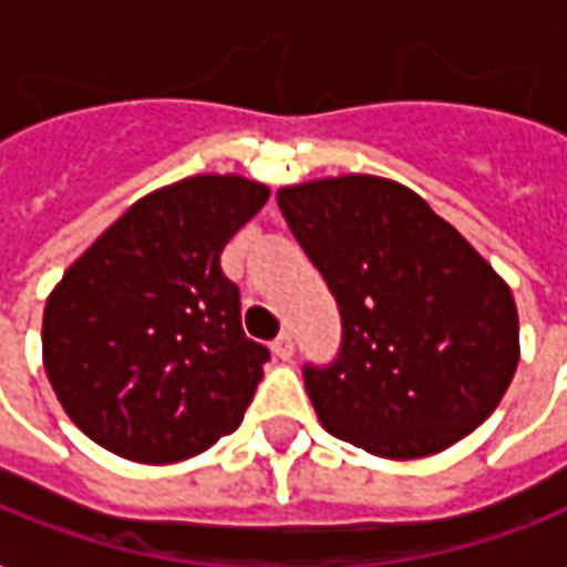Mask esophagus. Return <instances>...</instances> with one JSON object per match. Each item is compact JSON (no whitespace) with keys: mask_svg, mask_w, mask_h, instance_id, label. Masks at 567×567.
<instances>
[{"mask_svg":"<svg viewBox=\"0 0 567 567\" xmlns=\"http://www.w3.org/2000/svg\"><path fill=\"white\" fill-rule=\"evenodd\" d=\"M272 352H276V355H279V359H291V355H295V340H291V334H288V331H282V334H279V338L272 340Z\"/></svg>","mask_w":567,"mask_h":567,"instance_id":"esophagus-1","label":"esophagus"}]
</instances>
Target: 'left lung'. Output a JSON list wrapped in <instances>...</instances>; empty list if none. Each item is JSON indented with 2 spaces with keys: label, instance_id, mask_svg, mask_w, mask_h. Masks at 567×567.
Returning a JSON list of instances; mask_svg holds the SVG:
<instances>
[{
  "label": "left lung",
  "instance_id": "obj_1",
  "mask_svg": "<svg viewBox=\"0 0 567 567\" xmlns=\"http://www.w3.org/2000/svg\"><path fill=\"white\" fill-rule=\"evenodd\" d=\"M276 202L343 324L338 359L303 368L324 430L411 461L488 421L518 365L516 300L488 260L386 177H322Z\"/></svg>",
  "mask_w": 567,
  "mask_h": 567
}]
</instances>
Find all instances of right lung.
<instances>
[{
  "instance_id": "add662e5",
  "label": "right lung",
  "mask_w": 567,
  "mask_h": 567,
  "mask_svg": "<svg viewBox=\"0 0 567 567\" xmlns=\"http://www.w3.org/2000/svg\"><path fill=\"white\" fill-rule=\"evenodd\" d=\"M270 199L239 174H196L137 199L54 285L42 362L91 442L177 463L245 417L270 350L245 338L220 251Z\"/></svg>"
}]
</instances>
